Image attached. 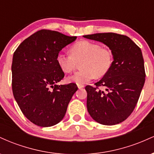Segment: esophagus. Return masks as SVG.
I'll return each mask as SVG.
<instances>
[{
    "label": "esophagus",
    "instance_id": "1",
    "mask_svg": "<svg viewBox=\"0 0 154 154\" xmlns=\"http://www.w3.org/2000/svg\"><path fill=\"white\" fill-rule=\"evenodd\" d=\"M77 87H78L79 89H82V88H83L85 87L83 85H77Z\"/></svg>",
    "mask_w": 154,
    "mask_h": 154
}]
</instances>
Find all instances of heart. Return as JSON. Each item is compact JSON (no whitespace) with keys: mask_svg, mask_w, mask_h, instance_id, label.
Here are the masks:
<instances>
[{"mask_svg":"<svg viewBox=\"0 0 154 154\" xmlns=\"http://www.w3.org/2000/svg\"><path fill=\"white\" fill-rule=\"evenodd\" d=\"M72 54L61 51L56 61L65 73H71L80 63L81 70L68 78L69 82L77 85L86 84L96 77L106 75L113 63V54L109 49L101 48L99 44L89 40H82L74 44Z\"/></svg>","mask_w":154,"mask_h":154,"instance_id":"heart-1","label":"heart"}]
</instances>
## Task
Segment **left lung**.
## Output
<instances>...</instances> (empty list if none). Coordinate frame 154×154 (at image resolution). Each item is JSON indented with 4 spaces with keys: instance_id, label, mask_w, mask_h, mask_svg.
Segmentation results:
<instances>
[{
    "instance_id": "left-lung-1",
    "label": "left lung",
    "mask_w": 154,
    "mask_h": 154,
    "mask_svg": "<svg viewBox=\"0 0 154 154\" xmlns=\"http://www.w3.org/2000/svg\"><path fill=\"white\" fill-rule=\"evenodd\" d=\"M106 45L113 54L112 66L103 77L87 85V108L97 122L114 125L125 121L134 111L146 79L142 51L126 35L114 32L84 35ZM105 87L104 93L99 88Z\"/></svg>"
}]
</instances>
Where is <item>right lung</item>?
<instances>
[{"label":"right lung","instance_id":"add662e5","mask_svg":"<svg viewBox=\"0 0 154 154\" xmlns=\"http://www.w3.org/2000/svg\"><path fill=\"white\" fill-rule=\"evenodd\" d=\"M77 37L40 29L22 42L14 53L12 91L17 104L31 122L51 127L64 116L77 85H60L64 77L56 56Z\"/></svg>","mask_w":154,"mask_h":154}]
</instances>
